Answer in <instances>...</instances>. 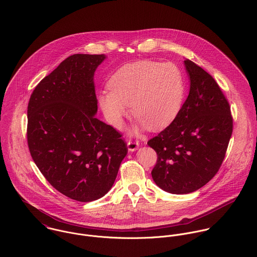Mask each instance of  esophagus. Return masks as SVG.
<instances>
[{"mask_svg":"<svg viewBox=\"0 0 257 257\" xmlns=\"http://www.w3.org/2000/svg\"><path fill=\"white\" fill-rule=\"evenodd\" d=\"M127 147H128V150L130 151V152H134V151H136L138 148H139V143L137 142V141H129L128 143H127Z\"/></svg>","mask_w":257,"mask_h":257,"instance_id":"1","label":"esophagus"}]
</instances>
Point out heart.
Returning <instances> with one entry per match:
<instances>
[{
    "label": "heart",
    "instance_id": "heart-1",
    "mask_svg": "<svg viewBox=\"0 0 257 257\" xmlns=\"http://www.w3.org/2000/svg\"><path fill=\"white\" fill-rule=\"evenodd\" d=\"M109 90L98 94L107 122L121 129L132 112L138 118L133 133L150 127L161 130L178 116L185 97V78L173 62L139 60L120 67L109 79Z\"/></svg>",
    "mask_w": 257,
    "mask_h": 257
}]
</instances>
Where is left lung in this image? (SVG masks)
Returning a JSON list of instances; mask_svg holds the SVG:
<instances>
[{
    "label": "left lung",
    "instance_id": "1",
    "mask_svg": "<svg viewBox=\"0 0 257 257\" xmlns=\"http://www.w3.org/2000/svg\"><path fill=\"white\" fill-rule=\"evenodd\" d=\"M190 92L176 119L148 145L158 155L156 185L184 195L208 183L224 159L232 133L230 107L218 84L202 67L184 60Z\"/></svg>",
    "mask_w": 257,
    "mask_h": 257
}]
</instances>
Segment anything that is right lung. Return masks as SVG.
I'll return each instance as SVG.
<instances>
[{
    "mask_svg": "<svg viewBox=\"0 0 257 257\" xmlns=\"http://www.w3.org/2000/svg\"><path fill=\"white\" fill-rule=\"evenodd\" d=\"M105 54L65 58L33 91L28 105V144L32 158L52 187L87 203L112 188L126 143L98 120L94 72Z\"/></svg>",
    "mask_w": 257,
    "mask_h": 257,
    "instance_id": "add662e5",
    "label": "right lung"
}]
</instances>
